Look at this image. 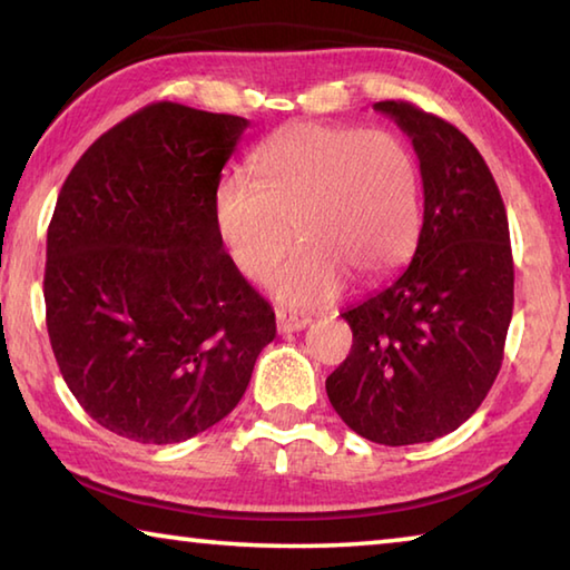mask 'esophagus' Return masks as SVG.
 Returning <instances> with one entry per match:
<instances>
[{
	"label": "esophagus",
	"mask_w": 570,
	"mask_h": 570,
	"mask_svg": "<svg viewBox=\"0 0 570 570\" xmlns=\"http://www.w3.org/2000/svg\"><path fill=\"white\" fill-rule=\"evenodd\" d=\"M312 324L308 316H298V314H286V312H276V328L278 334H294V331H302Z\"/></svg>",
	"instance_id": "1"
}]
</instances>
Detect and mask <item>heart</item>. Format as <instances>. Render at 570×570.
Masks as SVG:
<instances>
[{
	"instance_id": "b5f03b06",
	"label": "heart",
	"mask_w": 570,
	"mask_h": 570,
	"mask_svg": "<svg viewBox=\"0 0 570 570\" xmlns=\"http://www.w3.org/2000/svg\"><path fill=\"white\" fill-rule=\"evenodd\" d=\"M256 179L214 186L216 234L236 268L264 282L292 242L302 244L274 278L278 302L314 308L346 286L374 282L406 262L421 224L419 167L384 129L298 121L268 137L252 159Z\"/></svg>"
}]
</instances>
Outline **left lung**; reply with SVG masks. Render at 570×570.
Here are the masks:
<instances>
[{"instance_id":"1","label":"left lung","mask_w":570,"mask_h":570,"mask_svg":"<svg viewBox=\"0 0 570 570\" xmlns=\"http://www.w3.org/2000/svg\"><path fill=\"white\" fill-rule=\"evenodd\" d=\"M413 144L423 226L411 264L344 316L354 344L326 379L351 431L384 446L446 436L481 406L503 361L513 256L499 186L453 124L379 101Z\"/></svg>"}]
</instances>
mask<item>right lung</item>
Segmentation results:
<instances>
[{
  "label": "right lung",
  "mask_w": 570,
  "mask_h": 570,
  "mask_svg": "<svg viewBox=\"0 0 570 570\" xmlns=\"http://www.w3.org/2000/svg\"><path fill=\"white\" fill-rule=\"evenodd\" d=\"M249 119L144 107L69 171L45 304L69 391L99 426L179 443L229 416L276 318L216 234L212 196Z\"/></svg>",
  "instance_id": "add662e5"
}]
</instances>
